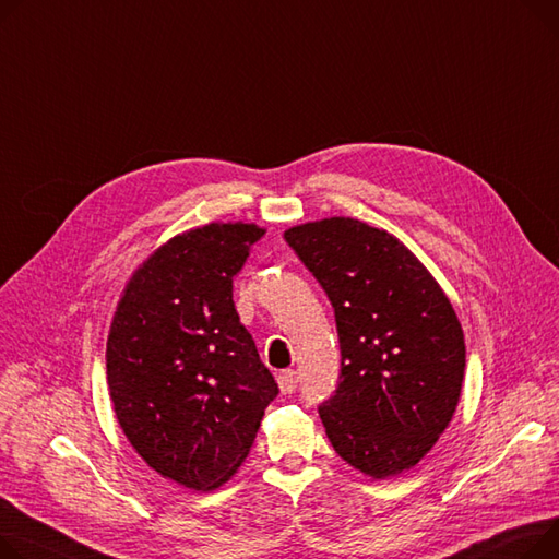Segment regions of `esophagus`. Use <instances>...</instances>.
Returning a JSON list of instances; mask_svg holds the SVG:
<instances>
[{
  "label": "esophagus",
  "mask_w": 559,
  "mask_h": 559,
  "mask_svg": "<svg viewBox=\"0 0 559 559\" xmlns=\"http://www.w3.org/2000/svg\"><path fill=\"white\" fill-rule=\"evenodd\" d=\"M276 382L283 393H294L296 386H299V376H296V370L287 368V370H281V373L276 376Z\"/></svg>",
  "instance_id": "esophagus-1"
}]
</instances>
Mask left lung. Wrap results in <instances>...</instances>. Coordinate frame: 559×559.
<instances>
[{"label":"left lung","instance_id":"left-lung-1","mask_svg":"<svg viewBox=\"0 0 559 559\" xmlns=\"http://www.w3.org/2000/svg\"><path fill=\"white\" fill-rule=\"evenodd\" d=\"M285 240L337 321L340 386L319 406L334 452L370 478L412 469L461 400L465 337L448 294L393 234L355 217L306 222Z\"/></svg>","mask_w":559,"mask_h":559}]
</instances>
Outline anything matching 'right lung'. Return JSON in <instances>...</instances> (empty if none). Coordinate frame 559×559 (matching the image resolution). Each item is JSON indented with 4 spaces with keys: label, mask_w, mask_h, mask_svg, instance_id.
<instances>
[{
    "label": "right lung",
    "mask_w": 559,
    "mask_h": 559,
    "mask_svg": "<svg viewBox=\"0 0 559 559\" xmlns=\"http://www.w3.org/2000/svg\"><path fill=\"white\" fill-rule=\"evenodd\" d=\"M265 229L209 222L134 270L107 334V386L134 452L209 492L247 459L278 386L234 306V276Z\"/></svg>",
    "instance_id": "right-lung-1"
}]
</instances>
